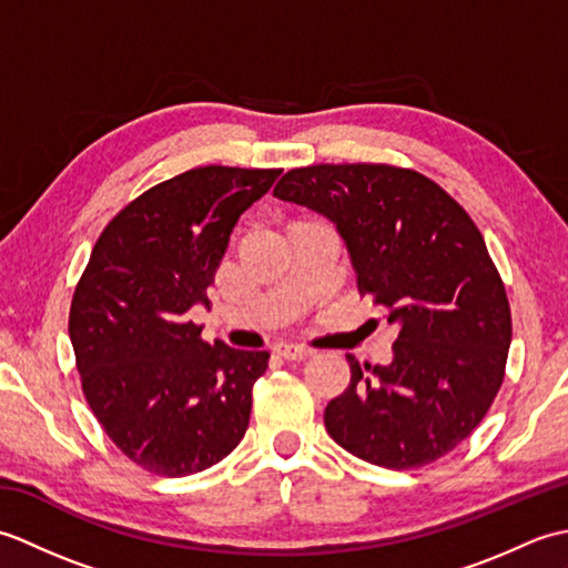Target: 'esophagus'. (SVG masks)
<instances>
[{
  "instance_id": "1",
  "label": "esophagus",
  "mask_w": 568,
  "mask_h": 568,
  "mask_svg": "<svg viewBox=\"0 0 568 568\" xmlns=\"http://www.w3.org/2000/svg\"><path fill=\"white\" fill-rule=\"evenodd\" d=\"M275 352L277 356H283L287 361H305L315 354L310 346H303V344H277Z\"/></svg>"
}]
</instances>
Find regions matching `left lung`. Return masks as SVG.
I'll list each match as a JSON object with an SVG mask.
<instances>
[{
    "label": "left lung",
    "mask_w": 568,
    "mask_h": 568,
    "mask_svg": "<svg viewBox=\"0 0 568 568\" xmlns=\"http://www.w3.org/2000/svg\"><path fill=\"white\" fill-rule=\"evenodd\" d=\"M273 195L336 226L358 293L397 327L388 366H361L324 409L329 437L385 468H417L486 417L513 324L500 275L466 210L429 178L376 163L310 165Z\"/></svg>",
    "instance_id": "left-lung-1"
}]
</instances>
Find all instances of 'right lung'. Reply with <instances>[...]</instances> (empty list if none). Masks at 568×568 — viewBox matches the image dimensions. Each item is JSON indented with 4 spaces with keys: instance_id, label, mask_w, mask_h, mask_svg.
Instances as JSON below:
<instances>
[{
    "instance_id": "1",
    "label": "right lung",
    "mask_w": 568,
    "mask_h": 568,
    "mask_svg": "<svg viewBox=\"0 0 568 568\" xmlns=\"http://www.w3.org/2000/svg\"><path fill=\"white\" fill-rule=\"evenodd\" d=\"M283 171L204 165L151 187L106 224L70 305V342L94 417L131 462L180 478L244 439L268 352L200 339L190 322L239 216Z\"/></svg>"
}]
</instances>
